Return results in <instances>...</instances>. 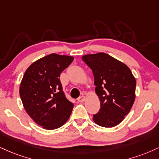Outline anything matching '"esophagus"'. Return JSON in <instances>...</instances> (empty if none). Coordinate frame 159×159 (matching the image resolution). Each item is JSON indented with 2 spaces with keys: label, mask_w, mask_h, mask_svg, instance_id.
Returning a JSON list of instances; mask_svg holds the SVG:
<instances>
[{
  "label": "esophagus",
  "mask_w": 159,
  "mask_h": 159,
  "mask_svg": "<svg viewBox=\"0 0 159 159\" xmlns=\"http://www.w3.org/2000/svg\"><path fill=\"white\" fill-rule=\"evenodd\" d=\"M85 96H81L78 98V102H84V101H85Z\"/></svg>",
  "instance_id": "1"
}]
</instances>
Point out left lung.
Masks as SVG:
<instances>
[{"label":"left lung","mask_w":159,"mask_h":159,"mask_svg":"<svg viewBox=\"0 0 159 159\" xmlns=\"http://www.w3.org/2000/svg\"><path fill=\"white\" fill-rule=\"evenodd\" d=\"M82 60L94 75L101 108L93 116L95 124L113 127L129 113L135 98L136 81L126 64L104 52L85 55Z\"/></svg>","instance_id":"left-lung-1"}]
</instances>
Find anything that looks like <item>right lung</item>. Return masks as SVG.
Returning a JSON list of instances; mask_svg holds the SVG:
<instances>
[{"mask_svg": "<svg viewBox=\"0 0 159 159\" xmlns=\"http://www.w3.org/2000/svg\"><path fill=\"white\" fill-rule=\"evenodd\" d=\"M74 60L52 53L38 59L26 70L20 96L27 114L43 129H55L70 118L74 105L62 90L60 75Z\"/></svg>", "mask_w": 159, "mask_h": 159, "instance_id": "obj_1", "label": "right lung"}]
</instances>
